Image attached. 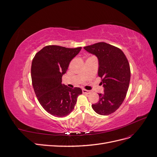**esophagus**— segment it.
Segmentation results:
<instances>
[{
    "mask_svg": "<svg viewBox=\"0 0 157 157\" xmlns=\"http://www.w3.org/2000/svg\"><path fill=\"white\" fill-rule=\"evenodd\" d=\"M82 92H83L84 94H90V92H91V91H90V90H85V89H82Z\"/></svg>",
    "mask_w": 157,
    "mask_h": 157,
    "instance_id": "obj_1",
    "label": "esophagus"
}]
</instances>
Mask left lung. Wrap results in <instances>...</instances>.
Returning a JSON list of instances; mask_svg holds the SVG:
<instances>
[{"mask_svg": "<svg viewBox=\"0 0 157 157\" xmlns=\"http://www.w3.org/2000/svg\"><path fill=\"white\" fill-rule=\"evenodd\" d=\"M84 48L98 58V73L104 88V93L99 94V101L92 107L99 115H110L120 107L126 98L130 80L129 63L121 49L105 42Z\"/></svg>", "mask_w": 157, "mask_h": 157, "instance_id": "left-lung-1", "label": "left lung"}]
</instances>
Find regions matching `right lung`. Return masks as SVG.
I'll list each match as a JSON object with an SVG mask.
<instances>
[{
	"label": "right lung",
	"instance_id": "obj_1",
	"mask_svg": "<svg viewBox=\"0 0 157 157\" xmlns=\"http://www.w3.org/2000/svg\"><path fill=\"white\" fill-rule=\"evenodd\" d=\"M81 48L46 46L33 59L31 72L35 93L42 107L52 115H68L74 109L77 97L82 94L80 88L72 89L61 84L62 76L71 61Z\"/></svg>",
	"mask_w": 157,
	"mask_h": 157
}]
</instances>
